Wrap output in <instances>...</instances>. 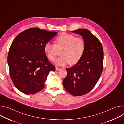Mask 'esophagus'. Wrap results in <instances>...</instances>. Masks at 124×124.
<instances>
[{"label":"esophagus","instance_id":"obj_1","mask_svg":"<svg viewBox=\"0 0 124 124\" xmlns=\"http://www.w3.org/2000/svg\"><path fill=\"white\" fill-rule=\"evenodd\" d=\"M61 70V68H59L58 67H56V70Z\"/></svg>","mask_w":124,"mask_h":124}]
</instances>
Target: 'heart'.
<instances>
[{"mask_svg":"<svg viewBox=\"0 0 124 124\" xmlns=\"http://www.w3.org/2000/svg\"><path fill=\"white\" fill-rule=\"evenodd\" d=\"M86 48L85 40L81 37L67 33L58 36L55 40V44L50 42L45 43L44 51L49 59L54 61L61 52V57L55 61V63L59 66L67 64H74L81 59Z\"/></svg>","mask_w":124,"mask_h":124,"instance_id":"b5f03b06","label":"heart"}]
</instances>
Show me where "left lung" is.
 <instances>
[{
  "label": "left lung",
  "instance_id": "left-lung-1",
  "mask_svg": "<svg viewBox=\"0 0 124 124\" xmlns=\"http://www.w3.org/2000/svg\"><path fill=\"white\" fill-rule=\"evenodd\" d=\"M73 32L85 40L86 48L80 60L66 68L67 76L63 81L65 89L74 96L90 92L98 82L103 70V51L100 41L89 30L79 29Z\"/></svg>",
  "mask_w": 124,
  "mask_h": 124
}]
</instances>
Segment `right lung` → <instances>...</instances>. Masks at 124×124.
<instances>
[{
    "label": "right lung",
    "mask_w": 124,
    "mask_h": 124,
    "mask_svg": "<svg viewBox=\"0 0 124 124\" xmlns=\"http://www.w3.org/2000/svg\"><path fill=\"white\" fill-rule=\"evenodd\" d=\"M57 32L33 27L19 33L10 47L7 61L13 84L20 92L35 94L42 90L47 76L55 67L44 50Z\"/></svg>",
    "instance_id": "add662e5"
}]
</instances>
